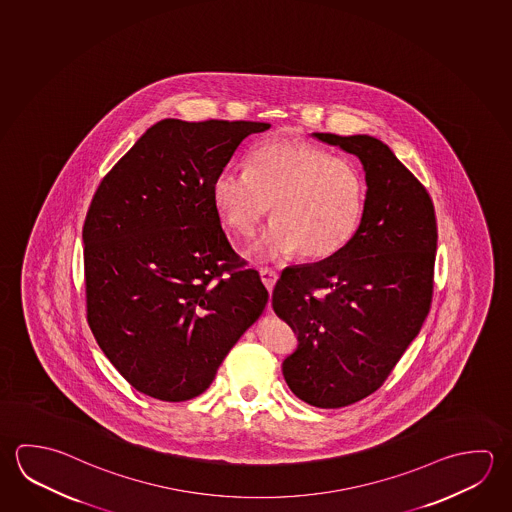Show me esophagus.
Segmentation results:
<instances>
[{"instance_id": "1", "label": "esophagus", "mask_w": 512, "mask_h": 512, "mask_svg": "<svg viewBox=\"0 0 512 512\" xmlns=\"http://www.w3.org/2000/svg\"><path fill=\"white\" fill-rule=\"evenodd\" d=\"M259 273H260V280H262V284H264V286H266V289H268V291H271V289H273V286H275V284H277V280H278L277 271H275V269H271V268H260Z\"/></svg>"}]
</instances>
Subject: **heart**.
Masks as SVG:
<instances>
[{
    "mask_svg": "<svg viewBox=\"0 0 512 512\" xmlns=\"http://www.w3.org/2000/svg\"><path fill=\"white\" fill-rule=\"evenodd\" d=\"M365 178L347 158L295 138L255 145L248 171L225 167L212 181V201L228 226L252 237L264 217L275 223L253 246L255 259L295 252L320 260L340 252L365 210Z\"/></svg>",
    "mask_w": 512,
    "mask_h": 512,
    "instance_id": "b5f03b06",
    "label": "heart"
}]
</instances>
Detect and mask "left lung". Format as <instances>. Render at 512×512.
<instances>
[{"label":"left lung","mask_w":512,"mask_h":512,"mask_svg":"<svg viewBox=\"0 0 512 512\" xmlns=\"http://www.w3.org/2000/svg\"><path fill=\"white\" fill-rule=\"evenodd\" d=\"M358 156L367 194L349 243L314 264L289 266L271 305L296 332L282 363L291 392L316 408L374 394L430 313L437 221L421 181L374 136L313 133Z\"/></svg>","instance_id":"8db88e82"}]
</instances>
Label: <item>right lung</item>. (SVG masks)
Returning a JSON list of instances; mask_svg holds the SVG:
<instances>
[{
    "instance_id": "obj_1",
    "label": "right lung",
    "mask_w": 512,
    "mask_h": 512,
    "mask_svg": "<svg viewBox=\"0 0 512 512\" xmlns=\"http://www.w3.org/2000/svg\"><path fill=\"white\" fill-rule=\"evenodd\" d=\"M264 122L149 127L100 181L82 228L88 322L138 392L180 403L268 304L259 273L232 250L212 181Z\"/></svg>"
}]
</instances>
